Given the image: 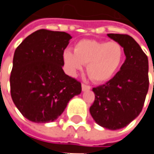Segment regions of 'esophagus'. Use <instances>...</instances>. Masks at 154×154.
I'll return each instance as SVG.
<instances>
[{
    "label": "esophagus",
    "instance_id": "esophagus-1",
    "mask_svg": "<svg viewBox=\"0 0 154 154\" xmlns=\"http://www.w3.org/2000/svg\"><path fill=\"white\" fill-rule=\"evenodd\" d=\"M82 90H83V91L91 90V86H90V85H85V84H82Z\"/></svg>",
    "mask_w": 154,
    "mask_h": 154
}]
</instances>
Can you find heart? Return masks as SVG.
<instances>
[{
	"mask_svg": "<svg viewBox=\"0 0 154 154\" xmlns=\"http://www.w3.org/2000/svg\"><path fill=\"white\" fill-rule=\"evenodd\" d=\"M63 58L71 75H76L83 64H86V72L91 80L104 83L117 73L124 59V49L117 41L82 39L76 43L74 53L64 51Z\"/></svg>",
	"mask_w": 154,
	"mask_h": 154,
	"instance_id": "obj_1",
	"label": "heart"
}]
</instances>
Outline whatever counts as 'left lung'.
Instances as JSON below:
<instances>
[{
  "mask_svg": "<svg viewBox=\"0 0 154 154\" xmlns=\"http://www.w3.org/2000/svg\"><path fill=\"white\" fill-rule=\"evenodd\" d=\"M107 36L122 46L126 59L115 77L92 89L95 100L90 113L100 126L115 131L126 127L142 111L149 88L148 58L132 37Z\"/></svg>",
  "mask_w": 154,
  "mask_h": 154,
  "instance_id": "1",
  "label": "left lung"
}]
</instances>
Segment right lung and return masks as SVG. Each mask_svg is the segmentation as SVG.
Returning <instances> with one entry per match:
<instances>
[{
    "label": "right lung",
    "instance_id": "add662e5",
    "mask_svg": "<svg viewBox=\"0 0 154 154\" xmlns=\"http://www.w3.org/2000/svg\"><path fill=\"white\" fill-rule=\"evenodd\" d=\"M72 37L64 32L38 30L17 48L10 75L14 104L31 122H54L69 101L81 93L80 82L66 75L63 52Z\"/></svg>",
    "mask_w": 154,
    "mask_h": 154
}]
</instances>
